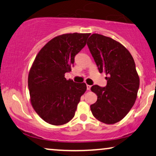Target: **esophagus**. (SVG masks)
<instances>
[{
	"label": "esophagus",
	"mask_w": 156,
	"mask_h": 156,
	"mask_svg": "<svg viewBox=\"0 0 156 156\" xmlns=\"http://www.w3.org/2000/svg\"><path fill=\"white\" fill-rule=\"evenodd\" d=\"M86 87H87V90H90V88H91V86H90V85H86Z\"/></svg>",
	"instance_id": "esophagus-1"
}]
</instances>
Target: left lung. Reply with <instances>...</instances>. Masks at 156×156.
I'll return each mask as SVG.
<instances>
[{
	"label": "left lung",
	"mask_w": 156,
	"mask_h": 156,
	"mask_svg": "<svg viewBox=\"0 0 156 156\" xmlns=\"http://www.w3.org/2000/svg\"><path fill=\"white\" fill-rule=\"evenodd\" d=\"M87 45L98 71L107 75L105 87L94 85L90 88L97 95L90 110L100 122L117 123L127 115L137 98L140 79L135 61L123 45L110 37L93 34Z\"/></svg>",
	"instance_id": "left-lung-1"
}]
</instances>
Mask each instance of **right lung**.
Listing matches in <instances>:
<instances>
[{
    "label": "right lung",
    "instance_id": "add662e5",
    "mask_svg": "<svg viewBox=\"0 0 156 156\" xmlns=\"http://www.w3.org/2000/svg\"><path fill=\"white\" fill-rule=\"evenodd\" d=\"M90 34H66L47 42L37 54L28 78L31 102L37 114L47 123L62 125L75 115L85 83L66 80L76 55L86 44Z\"/></svg>",
    "mask_w": 156,
    "mask_h": 156
}]
</instances>
